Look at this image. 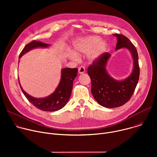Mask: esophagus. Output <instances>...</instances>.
I'll list each match as a JSON object with an SVG mask.
<instances>
[{
    "label": "esophagus",
    "instance_id": "34e87169",
    "mask_svg": "<svg viewBox=\"0 0 157 157\" xmlns=\"http://www.w3.org/2000/svg\"><path fill=\"white\" fill-rule=\"evenodd\" d=\"M85 72V68L83 66H81L78 68V73L79 74H83Z\"/></svg>",
    "mask_w": 157,
    "mask_h": 157
}]
</instances>
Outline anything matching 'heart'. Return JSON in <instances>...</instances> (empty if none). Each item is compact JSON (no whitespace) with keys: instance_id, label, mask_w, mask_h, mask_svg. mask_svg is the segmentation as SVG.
Wrapping results in <instances>:
<instances>
[{"instance_id":"1","label":"heart","mask_w":157,"mask_h":157,"mask_svg":"<svg viewBox=\"0 0 157 157\" xmlns=\"http://www.w3.org/2000/svg\"><path fill=\"white\" fill-rule=\"evenodd\" d=\"M109 47L108 43L97 35H89L76 39L73 43L74 52H70L68 58L77 61L78 55H87V58L91 63L99 61L105 53Z\"/></svg>"}]
</instances>
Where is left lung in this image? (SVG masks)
<instances>
[{
	"label": "left lung",
	"mask_w": 157,
	"mask_h": 157,
	"mask_svg": "<svg viewBox=\"0 0 157 157\" xmlns=\"http://www.w3.org/2000/svg\"><path fill=\"white\" fill-rule=\"evenodd\" d=\"M117 38L116 50L127 49L133 59V68L127 78L118 80L112 77L106 66L111 55L105 53L98 61L94 62L87 70L91 80V93L98 103L107 108L120 107L132 97L139 79L140 69L137 49L124 35L113 34Z\"/></svg>",
	"instance_id": "8db88e82"
}]
</instances>
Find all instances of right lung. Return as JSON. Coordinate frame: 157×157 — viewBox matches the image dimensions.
<instances>
[{"mask_svg": "<svg viewBox=\"0 0 157 157\" xmlns=\"http://www.w3.org/2000/svg\"><path fill=\"white\" fill-rule=\"evenodd\" d=\"M50 46L51 44H50L44 43L41 41H33L24 47L20 54L19 59L32 50L38 48H47ZM77 68H65L61 69L60 81L55 91L47 97L40 98L33 97L26 93L21 86L19 78L18 79L22 92L30 103L41 110L53 112L62 109L68 102L71 94L73 81L77 76Z\"/></svg>", "mask_w": 157, "mask_h": 157, "instance_id": "1", "label": "right lung"}]
</instances>
